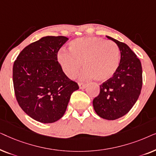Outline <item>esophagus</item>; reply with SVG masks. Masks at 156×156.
<instances>
[{
    "label": "esophagus",
    "instance_id": "1",
    "mask_svg": "<svg viewBox=\"0 0 156 156\" xmlns=\"http://www.w3.org/2000/svg\"><path fill=\"white\" fill-rule=\"evenodd\" d=\"M79 87H80V89H83L86 88L87 84H84V83H79Z\"/></svg>",
    "mask_w": 156,
    "mask_h": 156
}]
</instances>
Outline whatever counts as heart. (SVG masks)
Segmentation results:
<instances>
[{
  "instance_id": "obj_1",
  "label": "heart",
  "mask_w": 156,
  "mask_h": 156,
  "mask_svg": "<svg viewBox=\"0 0 156 156\" xmlns=\"http://www.w3.org/2000/svg\"><path fill=\"white\" fill-rule=\"evenodd\" d=\"M57 60L66 75L73 79L82 68L84 80L95 79L103 82L116 73L119 64V52L116 46L107 40L98 37L74 40L69 44V52L61 51Z\"/></svg>"
}]
</instances>
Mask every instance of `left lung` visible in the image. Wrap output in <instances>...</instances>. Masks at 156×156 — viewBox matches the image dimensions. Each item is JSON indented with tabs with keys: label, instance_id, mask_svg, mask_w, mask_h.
Instances as JSON below:
<instances>
[{
	"label": "left lung",
	"instance_id": "1",
	"mask_svg": "<svg viewBox=\"0 0 156 156\" xmlns=\"http://www.w3.org/2000/svg\"><path fill=\"white\" fill-rule=\"evenodd\" d=\"M119 47L121 59L114 76L100 85L99 94L93 100L98 116L115 120L131 109L142 88V67L140 59L126 44L106 36Z\"/></svg>",
	"mask_w": 156,
	"mask_h": 156
}]
</instances>
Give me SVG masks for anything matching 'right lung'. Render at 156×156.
Listing matches in <instances>:
<instances>
[{"instance_id": "add662e5", "label": "right lung", "mask_w": 156, "mask_h": 156, "mask_svg": "<svg viewBox=\"0 0 156 156\" xmlns=\"http://www.w3.org/2000/svg\"><path fill=\"white\" fill-rule=\"evenodd\" d=\"M69 40L46 36L23 49L14 62L12 81L17 101L35 121L54 123L65 114L77 83L66 76L57 53Z\"/></svg>"}]
</instances>
